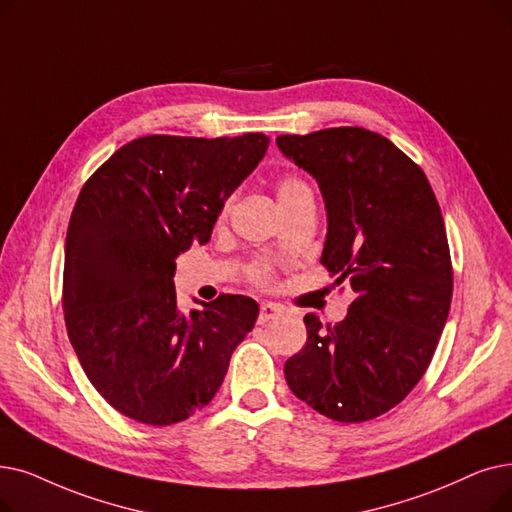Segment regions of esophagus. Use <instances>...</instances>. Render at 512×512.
<instances>
[{
    "instance_id": "34e87169",
    "label": "esophagus",
    "mask_w": 512,
    "mask_h": 512,
    "mask_svg": "<svg viewBox=\"0 0 512 512\" xmlns=\"http://www.w3.org/2000/svg\"><path fill=\"white\" fill-rule=\"evenodd\" d=\"M280 314H282V309H280L278 305H274V303H261L257 322H259V324H265V322H270V320L278 318Z\"/></svg>"
}]
</instances>
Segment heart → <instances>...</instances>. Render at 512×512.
I'll use <instances>...</instances> for the list:
<instances>
[{
  "label": "heart",
  "instance_id": "obj_1",
  "mask_svg": "<svg viewBox=\"0 0 512 512\" xmlns=\"http://www.w3.org/2000/svg\"><path fill=\"white\" fill-rule=\"evenodd\" d=\"M307 196H314V194H311L309 186L303 180H299V177L288 175V177H284V180H280V184H278V203H280L282 209L301 201V198H307ZM251 278L259 284H268L272 280L270 265L268 263H255L251 268Z\"/></svg>",
  "mask_w": 512,
  "mask_h": 512
}]
</instances>
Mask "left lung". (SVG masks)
I'll return each mask as SVG.
<instances>
[{
  "label": "left lung",
  "mask_w": 512,
  "mask_h": 512,
  "mask_svg": "<svg viewBox=\"0 0 512 512\" xmlns=\"http://www.w3.org/2000/svg\"><path fill=\"white\" fill-rule=\"evenodd\" d=\"M276 144L318 182L322 263L353 293L335 326L303 318L307 343L286 360V383L316 412L364 422L414 389L446 326L452 261L441 209L427 175L381 133L332 127Z\"/></svg>",
  "instance_id": "left-lung-1"
}]
</instances>
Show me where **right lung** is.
Returning a JSON list of instances; mask_svg holds the SVG:
<instances>
[{"mask_svg":"<svg viewBox=\"0 0 512 512\" xmlns=\"http://www.w3.org/2000/svg\"><path fill=\"white\" fill-rule=\"evenodd\" d=\"M268 146L263 133L146 136L81 188L64 244V320L87 379L127 418L167 427L207 406L253 330L255 299L219 295L182 314L173 276Z\"/></svg>","mask_w":512,"mask_h":512,"instance_id":"obj_1","label":"right lung"}]
</instances>
